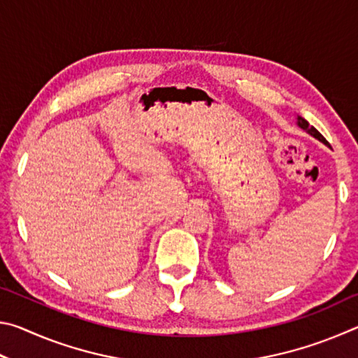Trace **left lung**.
I'll return each instance as SVG.
<instances>
[{
    "label": "left lung",
    "instance_id": "8db88e82",
    "mask_svg": "<svg viewBox=\"0 0 358 358\" xmlns=\"http://www.w3.org/2000/svg\"><path fill=\"white\" fill-rule=\"evenodd\" d=\"M296 124H299L303 131H306L308 134H311L313 137H316L317 141H320V142L327 143V141H325V138H324V136L320 134V132H319L316 128H314V126H311L310 123H308V121H306L305 118H301V117H296Z\"/></svg>",
    "mask_w": 358,
    "mask_h": 358
}]
</instances>
